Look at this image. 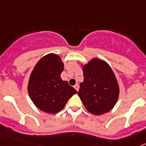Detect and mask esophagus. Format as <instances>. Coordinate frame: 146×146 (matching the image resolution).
I'll use <instances>...</instances> for the list:
<instances>
[{
  "mask_svg": "<svg viewBox=\"0 0 146 146\" xmlns=\"http://www.w3.org/2000/svg\"><path fill=\"white\" fill-rule=\"evenodd\" d=\"M74 88H75V89L76 90V91H79V89H80V86L78 84H76L75 86H74Z\"/></svg>",
  "mask_w": 146,
  "mask_h": 146,
  "instance_id": "34e87169",
  "label": "esophagus"
}]
</instances>
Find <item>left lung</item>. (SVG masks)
<instances>
[{
    "instance_id": "obj_1",
    "label": "left lung",
    "mask_w": 146,
    "mask_h": 146,
    "mask_svg": "<svg viewBox=\"0 0 146 146\" xmlns=\"http://www.w3.org/2000/svg\"><path fill=\"white\" fill-rule=\"evenodd\" d=\"M84 80L78 95L85 108L101 115L113 108L119 96V86L114 73L106 62L94 58L83 66Z\"/></svg>"
}]
</instances>
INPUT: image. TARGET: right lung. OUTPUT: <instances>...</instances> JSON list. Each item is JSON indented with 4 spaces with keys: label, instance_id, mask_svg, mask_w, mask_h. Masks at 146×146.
Returning <instances> with one entry per match:
<instances>
[{
    "label": "right lung",
    "instance_id": "1",
    "mask_svg": "<svg viewBox=\"0 0 146 146\" xmlns=\"http://www.w3.org/2000/svg\"><path fill=\"white\" fill-rule=\"evenodd\" d=\"M64 64L60 57L54 54L43 57L33 69L28 85L29 95L38 108L48 113H56L77 92L60 74Z\"/></svg>",
    "mask_w": 146,
    "mask_h": 146
}]
</instances>
